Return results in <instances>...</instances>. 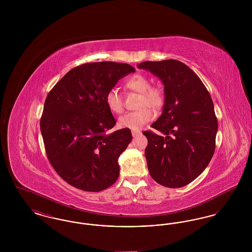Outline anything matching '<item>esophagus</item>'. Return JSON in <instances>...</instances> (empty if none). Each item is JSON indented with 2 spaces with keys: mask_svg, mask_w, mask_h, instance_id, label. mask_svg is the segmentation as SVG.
Here are the masks:
<instances>
[{
  "mask_svg": "<svg viewBox=\"0 0 252 252\" xmlns=\"http://www.w3.org/2000/svg\"><path fill=\"white\" fill-rule=\"evenodd\" d=\"M131 133L133 137H137V136L142 134V132L140 131V130H132Z\"/></svg>",
  "mask_w": 252,
  "mask_h": 252,
  "instance_id": "34e87169",
  "label": "esophagus"
}]
</instances>
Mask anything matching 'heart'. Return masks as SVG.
I'll return each instance as SVG.
<instances>
[{"mask_svg": "<svg viewBox=\"0 0 252 252\" xmlns=\"http://www.w3.org/2000/svg\"><path fill=\"white\" fill-rule=\"evenodd\" d=\"M125 87L128 91L141 94L140 109L125 114L119 119L118 124L123 128L140 129L154 118V113L150 108L155 110L162 108L165 101L164 91L159 86L150 85V80L141 73L129 77L126 81ZM105 102L111 112L120 114L124 111V99L118 90L110 89L105 95Z\"/></svg>", "mask_w": 252, "mask_h": 252, "instance_id": "heart-1", "label": "heart"}]
</instances>
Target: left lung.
Listing matches in <instances>:
<instances>
[{"instance_id": "obj_1", "label": "left lung", "mask_w": 252, "mask_h": 252, "mask_svg": "<svg viewBox=\"0 0 252 252\" xmlns=\"http://www.w3.org/2000/svg\"><path fill=\"white\" fill-rule=\"evenodd\" d=\"M139 69L157 75L164 85L162 114L151 125L163 136L144 131L147 167L152 179L168 188L195 180L216 150L218 123L211 95L200 78L179 60L144 61Z\"/></svg>"}]
</instances>
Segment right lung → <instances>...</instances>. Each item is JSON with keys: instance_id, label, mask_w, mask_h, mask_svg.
<instances>
[{"instance_id": "1", "label": "right lung", "mask_w": 252, "mask_h": 252, "mask_svg": "<svg viewBox=\"0 0 252 252\" xmlns=\"http://www.w3.org/2000/svg\"><path fill=\"white\" fill-rule=\"evenodd\" d=\"M135 69L111 61L85 63L67 72L46 97L40 131L51 165L62 180L100 192L119 177L118 158L131 142L129 128L113 133L116 120L105 95Z\"/></svg>"}]
</instances>
